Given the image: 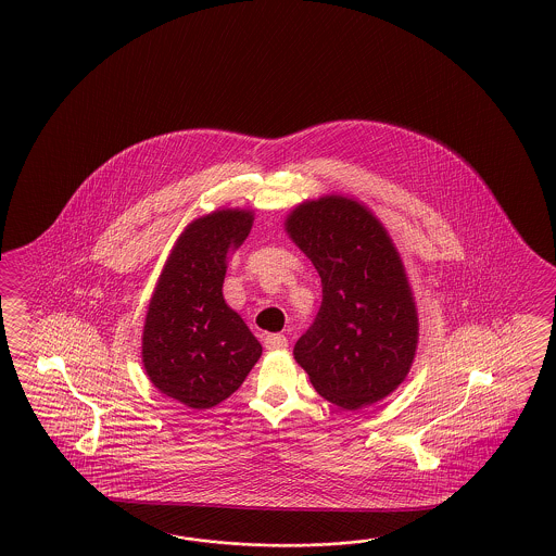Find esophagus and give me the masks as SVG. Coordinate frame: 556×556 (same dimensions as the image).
I'll return each instance as SVG.
<instances>
[{"label": "esophagus", "mask_w": 556, "mask_h": 556, "mask_svg": "<svg viewBox=\"0 0 556 556\" xmlns=\"http://www.w3.org/2000/svg\"><path fill=\"white\" fill-rule=\"evenodd\" d=\"M265 346L269 351H281L287 346V338L283 334H269V337H265Z\"/></svg>", "instance_id": "obj_1"}]
</instances>
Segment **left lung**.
<instances>
[{"label": "left lung", "instance_id": "8db88e82", "mask_svg": "<svg viewBox=\"0 0 556 556\" xmlns=\"http://www.w3.org/2000/svg\"><path fill=\"white\" fill-rule=\"evenodd\" d=\"M286 226L321 279L320 309L295 342V361L344 409L388 397L412 367L418 314L386 228L337 195L298 205Z\"/></svg>", "mask_w": 556, "mask_h": 556}]
</instances>
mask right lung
Here are the masks:
<instances>
[{"label": "right lung", "instance_id": "1", "mask_svg": "<svg viewBox=\"0 0 556 556\" xmlns=\"http://www.w3.org/2000/svg\"><path fill=\"white\" fill-rule=\"evenodd\" d=\"M251 226L253 214L240 210L191 222L152 293L142 363L154 388L187 407L207 409L230 397L263 353L222 295L226 253Z\"/></svg>", "mask_w": 556, "mask_h": 556}]
</instances>
